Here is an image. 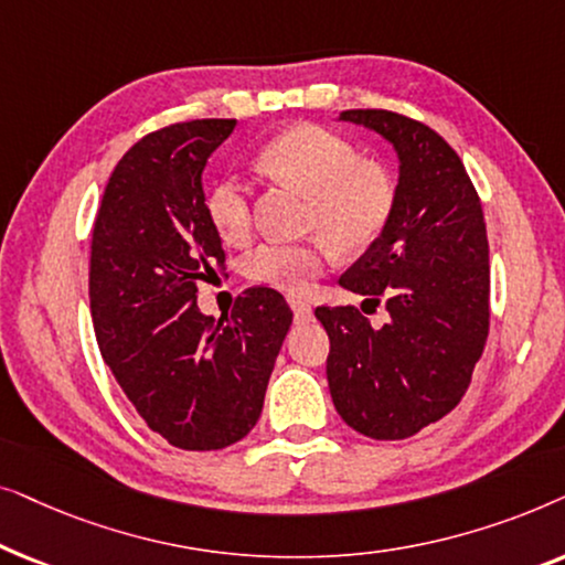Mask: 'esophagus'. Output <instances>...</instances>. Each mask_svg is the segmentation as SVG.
Listing matches in <instances>:
<instances>
[{
    "label": "esophagus",
    "instance_id": "esophagus-1",
    "mask_svg": "<svg viewBox=\"0 0 565 565\" xmlns=\"http://www.w3.org/2000/svg\"><path fill=\"white\" fill-rule=\"evenodd\" d=\"M288 303H290V308H292V313H296V319H300V321L311 319V306H308V300L298 298V296H290Z\"/></svg>",
    "mask_w": 565,
    "mask_h": 565
}]
</instances>
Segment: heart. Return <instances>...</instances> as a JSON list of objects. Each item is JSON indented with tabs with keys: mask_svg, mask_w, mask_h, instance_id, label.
<instances>
[{
	"mask_svg": "<svg viewBox=\"0 0 565 565\" xmlns=\"http://www.w3.org/2000/svg\"><path fill=\"white\" fill-rule=\"evenodd\" d=\"M259 164L311 195L308 228L327 234L306 242L269 238L254 246L244 257V273L267 288H308L334 257L331 241L342 252L367 249L383 236L396 211V182L388 169L362 161L358 146L329 128L282 130L262 146ZM205 211L223 242H246L254 223L252 184L238 174L221 177L207 190Z\"/></svg>",
	"mask_w": 565,
	"mask_h": 565,
	"instance_id": "obj_1",
	"label": "heart"
}]
</instances>
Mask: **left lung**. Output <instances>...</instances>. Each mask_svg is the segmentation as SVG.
Listing matches in <instances>:
<instances>
[{
	"label": "left lung",
	"mask_w": 565,
	"mask_h": 565,
	"mask_svg": "<svg viewBox=\"0 0 565 565\" xmlns=\"http://www.w3.org/2000/svg\"><path fill=\"white\" fill-rule=\"evenodd\" d=\"M342 120L396 146L401 177L388 228L339 277L365 296L319 306L329 334L327 377L334 406L370 439H406L450 414L466 396L489 337V236L481 198L437 130L391 110H344ZM367 305L390 321L373 328Z\"/></svg>",
	"instance_id": "8db88e82"
}]
</instances>
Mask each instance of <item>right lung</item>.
Instances as JSON below:
<instances>
[{
	"label": "right lung",
	"instance_id": "right-lung-1",
	"mask_svg": "<svg viewBox=\"0 0 565 565\" xmlns=\"http://www.w3.org/2000/svg\"><path fill=\"white\" fill-rule=\"evenodd\" d=\"M236 120H188L122 153L97 207L89 308L105 365L138 416L180 450H221L252 431L292 311L267 285L218 321L198 285L226 254L205 211V161Z\"/></svg>",
	"mask_w": 565,
	"mask_h": 565
}]
</instances>
